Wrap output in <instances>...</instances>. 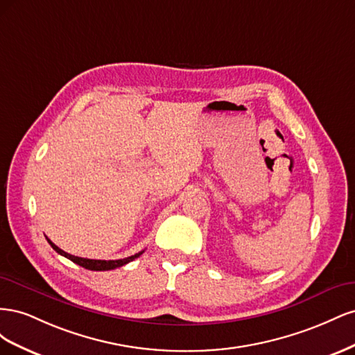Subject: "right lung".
Returning a JSON list of instances; mask_svg holds the SVG:
<instances>
[{
	"label": "right lung",
	"mask_w": 355,
	"mask_h": 355,
	"mask_svg": "<svg viewBox=\"0 0 355 355\" xmlns=\"http://www.w3.org/2000/svg\"><path fill=\"white\" fill-rule=\"evenodd\" d=\"M47 241L50 243V245H51L53 249H55L59 254L68 257V259L72 261L73 263H77V265L85 268V270H90V271H110V270H115V268H118V266H123V265H125V263H128V262L135 261L136 257H139V256H141V254L144 253V250H142V252H139V253H136V254H133V256H128V257H124V259H116V261L85 259V257H78V256H73V254H69V253H67V252H63L62 249H59V247H58L56 244H53L49 239H47Z\"/></svg>",
	"instance_id": "add662e5"
}]
</instances>
